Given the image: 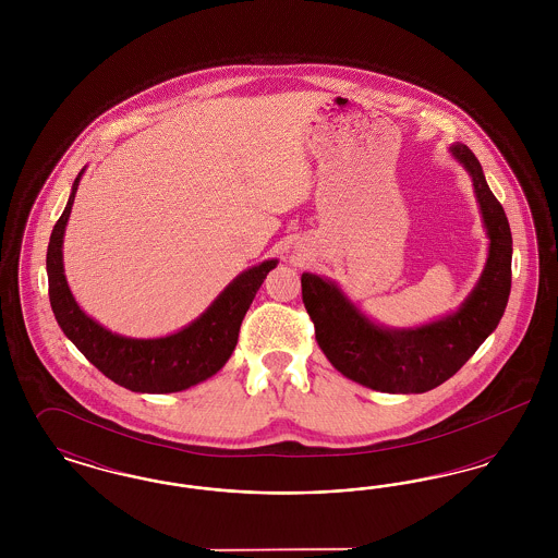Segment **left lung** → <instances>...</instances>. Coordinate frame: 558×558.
I'll return each instance as SVG.
<instances>
[{
    "label": "left lung",
    "instance_id": "left-lung-1",
    "mask_svg": "<svg viewBox=\"0 0 558 558\" xmlns=\"http://www.w3.org/2000/svg\"><path fill=\"white\" fill-rule=\"evenodd\" d=\"M451 157L473 178L489 239L477 287L458 312L418 328H385L366 318L341 289L316 274L301 276L303 303L328 362L347 378L383 393H425L460 371L496 330L510 294L512 236L505 209L485 182L477 157L451 144Z\"/></svg>",
    "mask_w": 558,
    "mask_h": 558
}]
</instances>
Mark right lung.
<instances>
[{
	"label": "right lung",
	"mask_w": 558,
	"mask_h": 558,
	"mask_svg": "<svg viewBox=\"0 0 558 558\" xmlns=\"http://www.w3.org/2000/svg\"><path fill=\"white\" fill-rule=\"evenodd\" d=\"M81 175L83 169L75 178L64 211L53 226L46 257L50 305L58 326L98 371L135 393H175L207 380L230 360L239 343L242 318L278 262L269 259L242 271L201 318L175 335L160 339L114 335L96 319L85 316L64 276L62 239Z\"/></svg>",
	"instance_id": "add662e5"
}]
</instances>
